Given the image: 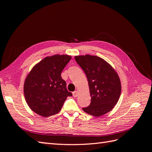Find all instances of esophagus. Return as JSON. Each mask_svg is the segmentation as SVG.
<instances>
[{"instance_id": "34e87169", "label": "esophagus", "mask_w": 152, "mask_h": 152, "mask_svg": "<svg viewBox=\"0 0 152 152\" xmlns=\"http://www.w3.org/2000/svg\"><path fill=\"white\" fill-rule=\"evenodd\" d=\"M78 91H74V92H73V96H74V97H77V96H78Z\"/></svg>"}]
</instances>
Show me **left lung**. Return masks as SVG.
Segmentation results:
<instances>
[{"label": "left lung", "instance_id": "1", "mask_svg": "<svg viewBox=\"0 0 152 152\" xmlns=\"http://www.w3.org/2000/svg\"><path fill=\"white\" fill-rule=\"evenodd\" d=\"M75 59L86 73L91 97L90 104L82 109L95 117L111 111L121 93L117 73L108 63L96 56H77Z\"/></svg>", "mask_w": 152, "mask_h": 152}]
</instances>
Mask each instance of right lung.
I'll use <instances>...</instances> for the list:
<instances>
[{
	"label": "right lung",
	"mask_w": 152,
	"mask_h": 152,
	"mask_svg": "<svg viewBox=\"0 0 152 152\" xmlns=\"http://www.w3.org/2000/svg\"><path fill=\"white\" fill-rule=\"evenodd\" d=\"M71 58L68 55L48 56L31 69L25 81L24 94L32 111L44 117L53 115L59 112L68 96H72L61 76Z\"/></svg>",
	"instance_id": "obj_1"
}]
</instances>
